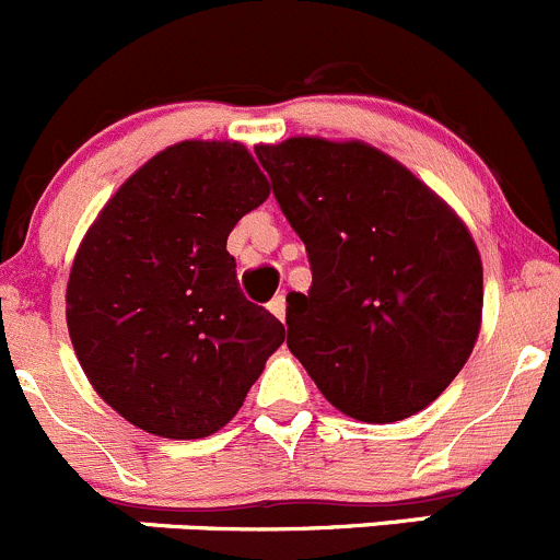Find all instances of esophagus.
Returning a JSON list of instances; mask_svg holds the SVG:
<instances>
[{
	"mask_svg": "<svg viewBox=\"0 0 560 560\" xmlns=\"http://www.w3.org/2000/svg\"><path fill=\"white\" fill-rule=\"evenodd\" d=\"M269 310H272V313L278 315L280 320H285V296H282V293H278V296H275L272 302H269Z\"/></svg>",
	"mask_w": 560,
	"mask_h": 560,
	"instance_id": "esophagus-1",
	"label": "esophagus"
}]
</instances>
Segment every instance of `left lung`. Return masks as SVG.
<instances>
[{"instance_id": "obj_1", "label": "left lung", "mask_w": 560, "mask_h": 560, "mask_svg": "<svg viewBox=\"0 0 560 560\" xmlns=\"http://www.w3.org/2000/svg\"><path fill=\"white\" fill-rule=\"evenodd\" d=\"M313 285L288 293V348L359 422H400L455 381L481 320L468 229L411 171L368 143L258 147Z\"/></svg>"}]
</instances>
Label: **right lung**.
Segmentation results:
<instances>
[{
	"label": "right lung",
	"mask_w": 560,
	"mask_h": 560,
	"mask_svg": "<svg viewBox=\"0 0 560 560\" xmlns=\"http://www.w3.org/2000/svg\"><path fill=\"white\" fill-rule=\"evenodd\" d=\"M269 182L242 143L182 141L119 187L68 282V329L94 392L163 439L234 419L285 340L247 302L225 242Z\"/></svg>",
	"instance_id": "obj_1"
}]
</instances>
